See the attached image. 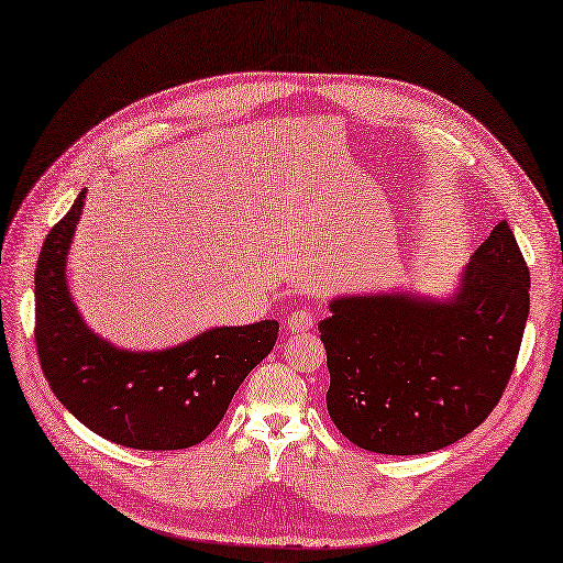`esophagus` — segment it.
Segmentation results:
<instances>
[{"label":"esophagus","instance_id":"obj_1","mask_svg":"<svg viewBox=\"0 0 563 563\" xmlns=\"http://www.w3.org/2000/svg\"><path fill=\"white\" fill-rule=\"evenodd\" d=\"M312 323H314V312L300 308V310H294L291 314H288L286 329L296 331V333H305V331L312 329Z\"/></svg>","mask_w":563,"mask_h":563}]
</instances>
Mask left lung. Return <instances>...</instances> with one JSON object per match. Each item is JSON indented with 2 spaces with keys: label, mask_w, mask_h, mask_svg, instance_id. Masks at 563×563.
I'll return each instance as SVG.
<instances>
[{
  "label": "left lung",
  "mask_w": 563,
  "mask_h": 563,
  "mask_svg": "<svg viewBox=\"0 0 563 563\" xmlns=\"http://www.w3.org/2000/svg\"><path fill=\"white\" fill-rule=\"evenodd\" d=\"M528 288V265L503 220L444 302L399 291L331 300L319 333L335 428L385 455L439 451L479 428L515 371Z\"/></svg>",
  "instance_id": "8db88e82"
}]
</instances>
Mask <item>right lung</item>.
Here are the masks:
<instances>
[{"label":"right lung","instance_id":"add662e5","mask_svg":"<svg viewBox=\"0 0 563 563\" xmlns=\"http://www.w3.org/2000/svg\"><path fill=\"white\" fill-rule=\"evenodd\" d=\"M84 197L46 234L35 269V340L48 387L81 424L119 446L190 449L216 430L234 391L275 347L279 323L220 327L162 352H126L98 338L65 282Z\"/></svg>","mask_w":563,"mask_h":563}]
</instances>
